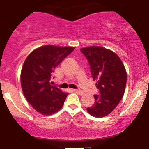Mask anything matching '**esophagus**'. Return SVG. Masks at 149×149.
<instances>
[{
	"mask_svg": "<svg viewBox=\"0 0 149 149\" xmlns=\"http://www.w3.org/2000/svg\"><path fill=\"white\" fill-rule=\"evenodd\" d=\"M74 92H76L77 94L81 95H82L84 94V92H83V91H81V90H80V89H75V90H74Z\"/></svg>",
	"mask_w": 149,
	"mask_h": 149,
	"instance_id": "34e87169",
	"label": "esophagus"
}]
</instances>
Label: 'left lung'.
<instances>
[{
    "label": "left lung",
    "mask_w": 149,
    "mask_h": 149,
    "mask_svg": "<svg viewBox=\"0 0 149 149\" xmlns=\"http://www.w3.org/2000/svg\"><path fill=\"white\" fill-rule=\"evenodd\" d=\"M90 66L99 94L94 95L95 103L86 108L95 117H104L111 113L123 97L127 73L122 60L114 52L98 46L81 48Z\"/></svg>",
    "instance_id": "obj_1"
}]
</instances>
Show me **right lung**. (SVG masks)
Returning <instances> with one entry per match:
<instances>
[{
  "label": "right lung",
  "instance_id": "right-lung-1",
  "mask_svg": "<svg viewBox=\"0 0 149 149\" xmlns=\"http://www.w3.org/2000/svg\"><path fill=\"white\" fill-rule=\"evenodd\" d=\"M74 50L73 47L46 45L32 51L24 63L21 73L26 99L39 113L51 115L60 110L68 93L52 86L54 69Z\"/></svg>",
  "mask_w": 149,
  "mask_h": 149
}]
</instances>
